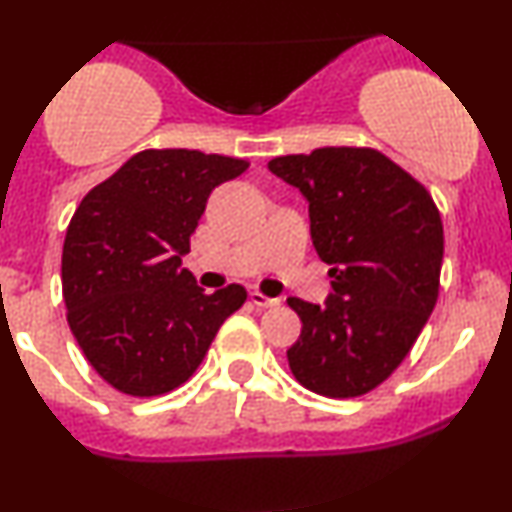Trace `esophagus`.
Wrapping results in <instances>:
<instances>
[{
    "label": "esophagus",
    "mask_w": 512,
    "mask_h": 512,
    "mask_svg": "<svg viewBox=\"0 0 512 512\" xmlns=\"http://www.w3.org/2000/svg\"><path fill=\"white\" fill-rule=\"evenodd\" d=\"M250 301L255 303L257 308H274V305L281 303L279 298H269V296H264V293H260V291H250Z\"/></svg>",
    "instance_id": "34e87169"
}]
</instances>
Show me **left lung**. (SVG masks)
<instances>
[{
	"label": "left lung",
	"mask_w": 512,
	"mask_h": 512,
	"mask_svg": "<svg viewBox=\"0 0 512 512\" xmlns=\"http://www.w3.org/2000/svg\"><path fill=\"white\" fill-rule=\"evenodd\" d=\"M269 170L308 199L310 236L332 279L325 305L289 298L303 322L286 351L291 373L317 395H366L404 361L436 308V204L375 149L322 146L272 158Z\"/></svg>",
	"instance_id": "left-lung-1"
}]
</instances>
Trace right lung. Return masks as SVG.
Listing matches in <instances>:
<instances>
[{"label": "right lung", "instance_id": "1", "mask_svg": "<svg viewBox=\"0 0 512 512\" xmlns=\"http://www.w3.org/2000/svg\"><path fill=\"white\" fill-rule=\"evenodd\" d=\"M243 158L146 149L81 199L62 250L69 330L96 373L132 397L175 390L248 298L240 284L204 293L182 269L207 199Z\"/></svg>", "mask_w": 512, "mask_h": 512}]
</instances>
